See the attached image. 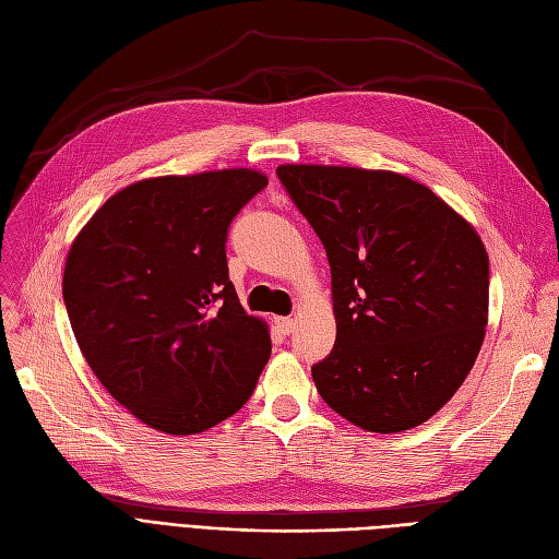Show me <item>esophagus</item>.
Segmentation results:
<instances>
[{"label":"esophagus","instance_id":"34e87169","mask_svg":"<svg viewBox=\"0 0 559 559\" xmlns=\"http://www.w3.org/2000/svg\"><path fill=\"white\" fill-rule=\"evenodd\" d=\"M275 324H277V329H280L284 335H289V333H294V329H296V319H292V317H277Z\"/></svg>","mask_w":559,"mask_h":559}]
</instances>
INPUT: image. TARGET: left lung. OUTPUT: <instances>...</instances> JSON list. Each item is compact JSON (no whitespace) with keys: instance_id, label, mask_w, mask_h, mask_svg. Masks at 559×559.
Returning a JSON list of instances; mask_svg holds the SVG:
<instances>
[{"instance_id":"8db88e82","label":"left lung","mask_w":559,"mask_h":559,"mask_svg":"<svg viewBox=\"0 0 559 559\" xmlns=\"http://www.w3.org/2000/svg\"><path fill=\"white\" fill-rule=\"evenodd\" d=\"M331 265L335 347L317 392L366 431L419 427L454 396L485 337L489 259L464 216L389 170L280 165Z\"/></svg>"}]
</instances>
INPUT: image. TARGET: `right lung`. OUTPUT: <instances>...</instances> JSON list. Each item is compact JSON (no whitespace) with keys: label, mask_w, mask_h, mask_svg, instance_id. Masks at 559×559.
Masks as SVG:
<instances>
[{"label":"right lung","mask_w":559,"mask_h":559,"mask_svg":"<svg viewBox=\"0 0 559 559\" xmlns=\"http://www.w3.org/2000/svg\"><path fill=\"white\" fill-rule=\"evenodd\" d=\"M267 177L233 167L126 186L67 253L62 298L81 354L151 429L207 431L249 401L267 324L228 280V226Z\"/></svg>","instance_id":"obj_1"}]
</instances>
